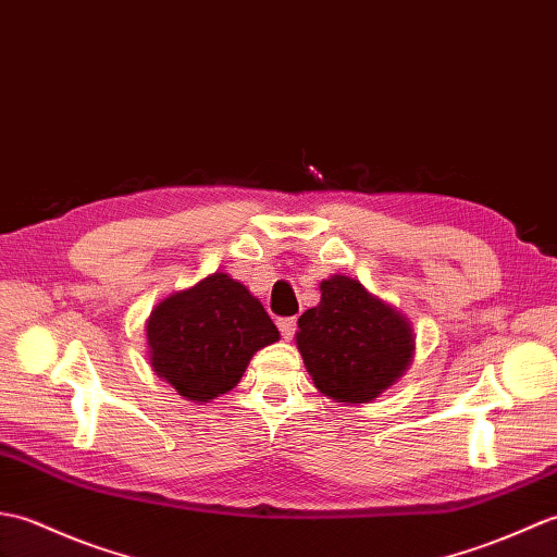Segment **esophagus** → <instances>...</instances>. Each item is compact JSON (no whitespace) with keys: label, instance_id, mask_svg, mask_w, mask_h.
Wrapping results in <instances>:
<instances>
[{"label":"esophagus","instance_id":"34e87169","mask_svg":"<svg viewBox=\"0 0 557 557\" xmlns=\"http://www.w3.org/2000/svg\"><path fill=\"white\" fill-rule=\"evenodd\" d=\"M295 326H298V321H295V317H286V319H278V331L281 336L290 341L295 336Z\"/></svg>","mask_w":557,"mask_h":557}]
</instances>
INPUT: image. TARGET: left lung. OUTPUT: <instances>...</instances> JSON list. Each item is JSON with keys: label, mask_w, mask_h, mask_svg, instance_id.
I'll use <instances>...</instances> for the list:
<instances>
[{"label": "left lung", "mask_w": 557, "mask_h": 557, "mask_svg": "<svg viewBox=\"0 0 557 557\" xmlns=\"http://www.w3.org/2000/svg\"><path fill=\"white\" fill-rule=\"evenodd\" d=\"M319 290V305L302 312L295 333L305 369L326 398L372 403L412 364L410 319L350 276L333 274Z\"/></svg>", "instance_id": "left-lung-1"}]
</instances>
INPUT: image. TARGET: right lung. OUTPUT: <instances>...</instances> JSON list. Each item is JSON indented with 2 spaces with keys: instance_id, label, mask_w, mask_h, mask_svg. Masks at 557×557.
<instances>
[{
  "instance_id": "1",
  "label": "right lung",
  "mask_w": 557,
  "mask_h": 557,
  "mask_svg": "<svg viewBox=\"0 0 557 557\" xmlns=\"http://www.w3.org/2000/svg\"><path fill=\"white\" fill-rule=\"evenodd\" d=\"M145 336L152 372L185 400L209 403L236 388L252 355L281 333L240 281L216 271L154 305Z\"/></svg>"
}]
</instances>
